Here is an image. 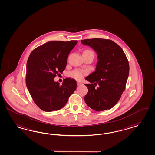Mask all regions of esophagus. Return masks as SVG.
I'll return each instance as SVG.
<instances>
[{
  "label": "esophagus",
  "instance_id": "obj_1",
  "mask_svg": "<svg viewBox=\"0 0 155 155\" xmlns=\"http://www.w3.org/2000/svg\"><path fill=\"white\" fill-rule=\"evenodd\" d=\"M81 84H82V83H81L80 81H78V82H77V85H78V86H80V85H81Z\"/></svg>",
  "mask_w": 155,
  "mask_h": 155
}]
</instances>
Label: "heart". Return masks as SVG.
Masks as SVG:
<instances>
[{"mask_svg":"<svg viewBox=\"0 0 155 155\" xmlns=\"http://www.w3.org/2000/svg\"><path fill=\"white\" fill-rule=\"evenodd\" d=\"M84 52H92L93 53V52L91 51V50H86ZM87 74V71H81V70H75L74 71H72V72L70 73V76L73 78H75L77 80H81L83 76L84 75H86Z\"/></svg>","mask_w":155,"mask_h":155,"instance_id":"obj_1","label":"heart"}]
</instances>
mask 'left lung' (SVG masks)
I'll use <instances>...</instances> for the list:
<instances>
[{"label": "left lung", "mask_w": 155, "mask_h": 155, "mask_svg": "<svg viewBox=\"0 0 155 155\" xmlns=\"http://www.w3.org/2000/svg\"><path fill=\"white\" fill-rule=\"evenodd\" d=\"M97 53L95 71L86 78L88 93L86 104L95 111L111 109L120 99L125 91L129 74V64L122 49L110 40L102 38L81 41ZM98 85L97 87L96 85Z\"/></svg>", "instance_id": "8db88e82"}]
</instances>
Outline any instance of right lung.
<instances>
[{"instance_id": "1", "label": "right lung", "mask_w": 155, "mask_h": 155, "mask_svg": "<svg viewBox=\"0 0 155 155\" xmlns=\"http://www.w3.org/2000/svg\"><path fill=\"white\" fill-rule=\"evenodd\" d=\"M78 41H50L35 49L26 64V86L35 104L47 112L63 108L76 88V81L64 79L62 85L55 82L62 74L67 58Z\"/></svg>"}]
</instances>
